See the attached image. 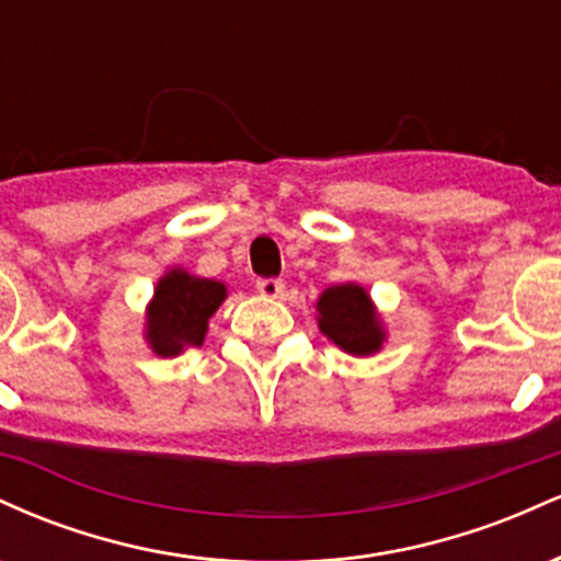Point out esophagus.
<instances>
[{
  "label": "esophagus",
  "mask_w": 561,
  "mask_h": 561,
  "mask_svg": "<svg viewBox=\"0 0 561 561\" xmlns=\"http://www.w3.org/2000/svg\"><path fill=\"white\" fill-rule=\"evenodd\" d=\"M255 289H259L263 298H282V293H285V282H282V279H259V282H255Z\"/></svg>",
  "instance_id": "1"
}]
</instances>
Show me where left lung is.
Masks as SVG:
<instances>
[{
    "label": "left lung",
    "mask_w": 561,
    "mask_h": 561,
    "mask_svg": "<svg viewBox=\"0 0 561 561\" xmlns=\"http://www.w3.org/2000/svg\"><path fill=\"white\" fill-rule=\"evenodd\" d=\"M317 324L321 334L347 356H375L382 351L388 330L375 300L356 282L332 285L317 300Z\"/></svg>",
    "instance_id": "8db88e82"
}]
</instances>
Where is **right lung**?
<instances>
[{
	"label": "right lung",
	"instance_id": "right-lung-1",
	"mask_svg": "<svg viewBox=\"0 0 561 561\" xmlns=\"http://www.w3.org/2000/svg\"><path fill=\"white\" fill-rule=\"evenodd\" d=\"M224 282L205 279L173 266L158 279L152 300L145 308V343L160 358L182 356L199 347L208 334V321L227 300Z\"/></svg>",
	"mask_w": 561,
	"mask_h": 561
}]
</instances>
